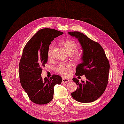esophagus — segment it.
Returning <instances> with one entry per match:
<instances>
[{
	"label": "esophagus",
	"instance_id": "esophagus-1",
	"mask_svg": "<svg viewBox=\"0 0 124 124\" xmlns=\"http://www.w3.org/2000/svg\"><path fill=\"white\" fill-rule=\"evenodd\" d=\"M70 81V80L67 79H65L64 78H62V82L63 83H67V82H68Z\"/></svg>",
	"mask_w": 124,
	"mask_h": 124
}]
</instances>
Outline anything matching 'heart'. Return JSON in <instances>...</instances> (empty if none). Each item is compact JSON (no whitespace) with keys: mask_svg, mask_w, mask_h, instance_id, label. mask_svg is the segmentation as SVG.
<instances>
[{"mask_svg":"<svg viewBox=\"0 0 124 124\" xmlns=\"http://www.w3.org/2000/svg\"><path fill=\"white\" fill-rule=\"evenodd\" d=\"M63 46L64 47L66 51L70 54H74L79 49V46L77 43L71 40H66L62 41L61 42ZM54 44H50L48 48V57H51L52 52L53 49ZM72 65L68 63H60L54 67V70L60 74L62 76H67L69 75L71 72Z\"/></svg>","mask_w":124,"mask_h":124,"instance_id":"heart-1","label":"heart"}]
</instances>
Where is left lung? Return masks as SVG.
I'll list each match as a JSON object with an SVG mask.
<instances>
[{"label":"left lung","instance_id":"left-lung-1","mask_svg":"<svg viewBox=\"0 0 124 124\" xmlns=\"http://www.w3.org/2000/svg\"><path fill=\"white\" fill-rule=\"evenodd\" d=\"M68 34L78 39L83 50L82 62L77 66L76 75H85L86 78L85 82L81 81L82 83L76 78L72 79L78 87L71 96L79 102H94L106 88L110 69L109 61L99 43L79 31H69Z\"/></svg>","mask_w":124,"mask_h":124}]
</instances>
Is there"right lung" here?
I'll list each match as a JSON object with an SVG mask.
<instances>
[{"mask_svg": "<svg viewBox=\"0 0 124 124\" xmlns=\"http://www.w3.org/2000/svg\"><path fill=\"white\" fill-rule=\"evenodd\" d=\"M63 34L52 29H41L30 39L23 50L19 65L20 82L30 99L35 104L49 103L53 98L54 86L62 82L59 75L42 79L41 74L42 67L47 62L49 45Z\"/></svg>", "mask_w": 124, "mask_h": 124, "instance_id": "add662e5", "label": "right lung"}]
</instances>
